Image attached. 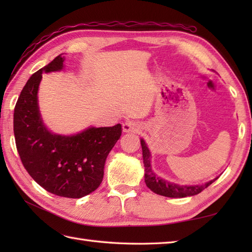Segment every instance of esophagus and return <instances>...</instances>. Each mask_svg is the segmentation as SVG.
Segmentation results:
<instances>
[{
  "label": "esophagus",
  "instance_id": "34e87169",
  "mask_svg": "<svg viewBox=\"0 0 252 252\" xmlns=\"http://www.w3.org/2000/svg\"><path fill=\"white\" fill-rule=\"evenodd\" d=\"M142 130V125L135 121H126L122 125V131L125 133H137Z\"/></svg>",
  "mask_w": 252,
  "mask_h": 252
}]
</instances>
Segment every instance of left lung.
Returning a JSON list of instances; mask_svg holds the SVG:
<instances>
[{"label": "left lung", "instance_id": "1", "mask_svg": "<svg viewBox=\"0 0 252 252\" xmlns=\"http://www.w3.org/2000/svg\"><path fill=\"white\" fill-rule=\"evenodd\" d=\"M141 146L143 152V163H144V179H145V183L147 187L154 192L158 195L170 197V198H183L189 196H194L199 194L200 191L208 187L210 184L213 183L211 180L206 182L203 184H196V185H183L178 184L174 182H170L165 179H162L159 176L152 167V154L149 148L147 147V144L145 141L141 138ZM219 178V176H218ZM217 178V179H218Z\"/></svg>", "mask_w": 252, "mask_h": 252}]
</instances>
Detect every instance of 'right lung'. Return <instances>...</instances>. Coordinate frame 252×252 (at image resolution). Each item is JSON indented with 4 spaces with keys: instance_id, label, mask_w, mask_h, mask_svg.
Here are the masks:
<instances>
[{
    "instance_id": "add662e5",
    "label": "right lung",
    "mask_w": 252,
    "mask_h": 252,
    "mask_svg": "<svg viewBox=\"0 0 252 252\" xmlns=\"http://www.w3.org/2000/svg\"><path fill=\"white\" fill-rule=\"evenodd\" d=\"M63 62L65 56L58 55L27 81L15 106L14 134L21 162L37 184L57 196L81 198L103 181L121 125L89 126L71 135L57 134L45 126L37 98L42 74L62 71Z\"/></svg>"
}]
</instances>
